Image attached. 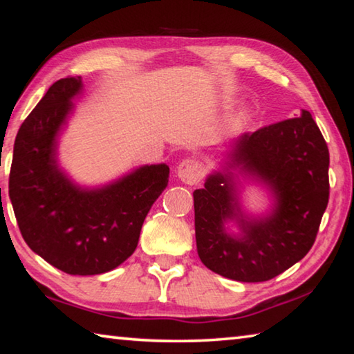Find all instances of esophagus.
Listing matches in <instances>:
<instances>
[{
  "mask_svg": "<svg viewBox=\"0 0 354 354\" xmlns=\"http://www.w3.org/2000/svg\"><path fill=\"white\" fill-rule=\"evenodd\" d=\"M203 176H205V169H203V164L200 160L189 158L184 159L183 162L178 165V178L185 184H198Z\"/></svg>",
  "mask_w": 354,
  "mask_h": 354,
  "instance_id": "1",
  "label": "esophagus"
}]
</instances>
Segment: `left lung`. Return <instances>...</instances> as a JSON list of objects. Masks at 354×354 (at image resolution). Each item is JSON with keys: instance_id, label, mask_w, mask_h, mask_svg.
<instances>
[{"instance_id": "8db88e82", "label": "left lung", "mask_w": 354, "mask_h": 354, "mask_svg": "<svg viewBox=\"0 0 354 354\" xmlns=\"http://www.w3.org/2000/svg\"><path fill=\"white\" fill-rule=\"evenodd\" d=\"M232 165L270 185L277 206L270 217L247 221L239 209L231 175L215 173L194 192L195 237L201 262L221 277L261 283L278 277L313 248L329 198L328 145L308 111L243 134ZM237 218L242 238L224 232Z\"/></svg>"}]
</instances>
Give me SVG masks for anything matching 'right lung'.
I'll list each match as a JSON object with an SVG mask.
<instances>
[{
	"label": "right lung",
	"instance_id": "add662e5",
	"mask_svg": "<svg viewBox=\"0 0 354 354\" xmlns=\"http://www.w3.org/2000/svg\"><path fill=\"white\" fill-rule=\"evenodd\" d=\"M82 88L81 76L48 88L17 134L9 196L34 253L68 274H100L134 253L142 225L169 183V165H145L117 183L82 190L56 165V136Z\"/></svg>",
	"mask_w": 354,
	"mask_h": 354
}]
</instances>
